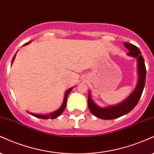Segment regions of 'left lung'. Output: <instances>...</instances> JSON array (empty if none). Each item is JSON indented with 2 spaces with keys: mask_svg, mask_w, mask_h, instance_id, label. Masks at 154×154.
I'll use <instances>...</instances> for the list:
<instances>
[{
  "mask_svg": "<svg viewBox=\"0 0 154 154\" xmlns=\"http://www.w3.org/2000/svg\"><path fill=\"white\" fill-rule=\"evenodd\" d=\"M124 45L129 50L127 53L128 56L135 57L137 60L138 66V81L135 89L132 91L127 99L116 105H112L106 107H102L97 105L92 100L90 91L88 92V106L91 112L99 118L103 120H112L126 115L131 111L138 104L141 97L146 82V69L145 62L140 50L135 45L128 42H124Z\"/></svg>",
  "mask_w": 154,
  "mask_h": 154,
  "instance_id": "obj_1",
  "label": "left lung"
}]
</instances>
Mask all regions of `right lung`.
I'll return each instance as SVG.
<instances>
[{"label": "right lung", "mask_w": 154, "mask_h": 154, "mask_svg": "<svg viewBox=\"0 0 154 154\" xmlns=\"http://www.w3.org/2000/svg\"><path fill=\"white\" fill-rule=\"evenodd\" d=\"M30 42H31V41L28 42H26V44L23 45V46H24V45H29ZM15 57H16V54H15V55L14 56V57H13L11 65L13 64V63H14V59H15ZM73 87L68 88V89L66 91V93H65V95H64V99H63L62 105L60 106V107L58 109L56 110V111L52 112L48 114V115H42V114H35V113H32V112H27V111L26 112H27L29 113L30 115H33V116L36 117H38V118L45 119V120H47V119H55V118H56V117H59L60 115L63 112L64 109H66V104H67V99H68V96L69 95L70 92L72 91V89H73Z\"/></svg>", "instance_id": "right-lung-1"}]
</instances>
